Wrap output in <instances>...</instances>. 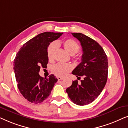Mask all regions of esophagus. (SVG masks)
I'll return each mask as SVG.
<instances>
[{
    "label": "esophagus",
    "mask_w": 128,
    "mask_h": 128,
    "mask_svg": "<svg viewBox=\"0 0 128 128\" xmlns=\"http://www.w3.org/2000/svg\"><path fill=\"white\" fill-rule=\"evenodd\" d=\"M57 78H58V80H63L64 79V78H62V77H57Z\"/></svg>",
    "instance_id": "obj_1"
}]
</instances>
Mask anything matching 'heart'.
<instances>
[{
	"instance_id": "b5f03b06",
	"label": "heart",
	"mask_w": 128,
	"mask_h": 128,
	"mask_svg": "<svg viewBox=\"0 0 128 128\" xmlns=\"http://www.w3.org/2000/svg\"><path fill=\"white\" fill-rule=\"evenodd\" d=\"M63 46L64 50L70 55H73L79 51L80 47L74 40L68 39L63 42ZM57 48V44L55 42L50 43L47 48V55L49 60H52L54 55ZM73 69V66L69 64H62L58 63L52 66L51 68L52 72L58 76H64L70 72Z\"/></svg>"
}]
</instances>
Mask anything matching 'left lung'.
Returning a JSON list of instances; mask_svg holds the SVG:
<instances>
[{"label": "left lung", "mask_w": 128, "mask_h": 128, "mask_svg": "<svg viewBox=\"0 0 128 128\" xmlns=\"http://www.w3.org/2000/svg\"><path fill=\"white\" fill-rule=\"evenodd\" d=\"M80 41L83 55L82 62L72 72L80 78L73 81L72 84L66 90L69 97L78 106H86L97 98L104 88L108 78V59L101 45L94 40L82 33H72Z\"/></svg>", "instance_id": "8db88e82"}]
</instances>
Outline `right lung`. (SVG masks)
I'll list each match as a JSON object with an SVG mask.
<instances>
[{
	"label": "right lung",
	"instance_id": "obj_1",
	"mask_svg": "<svg viewBox=\"0 0 128 128\" xmlns=\"http://www.w3.org/2000/svg\"><path fill=\"white\" fill-rule=\"evenodd\" d=\"M62 32L41 33L24 44L14 60V70L17 87L21 94L30 102H43L50 94L58 81L54 74L48 78L41 77L40 68L46 67L48 63L47 48Z\"/></svg>",
	"mask_w": 128,
	"mask_h": 128
}]
</instances>
